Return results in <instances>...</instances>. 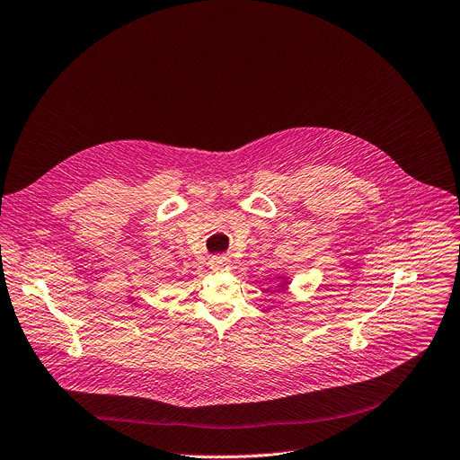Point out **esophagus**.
<instances>
[{
	"label": "esophagus",
	"instance_id": "1",
	"mask_svg": "<svg viewBox=\"0 0 460 460\" xmlns=\"http://www.w3.org/2000/svg\"><path fill=\"white\" fill-rule=\"evenodd\" d=\"M209 265H211V269L219 270V272H225V270L232 269V261L226 256H214L209 260Z\"/></svg>",
	"mask_w": 460,
	"mask_h": 460
}]
</instances>
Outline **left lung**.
<instances>
[{
  "mask_svg": "<svg viewBox=\"0 0 460 460\" xmlns=\"http://www.w3.org/2000/svg\"><path fill=\"white\" fill-rule=\"evenodd\" d=\"M278 279H284V281H281V286H279V288H286V286H288V281H286L288 278H286V276H278Z\"/></svg>",
  "mask_w": 460,
  "mask_h": 460,
  "instance_id": "1",
  "label": "left lung"
}]
</instances>
